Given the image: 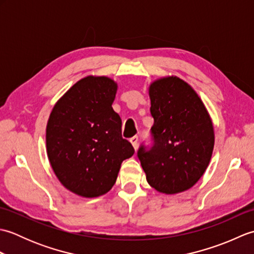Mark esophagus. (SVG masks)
I'll return each mask as SVG.
<instances>
[{"label": "esophagus", "instance_id": "esophagus-1", "mask_svg": "<svg viewBox=\"0 0 254 254\" xmlns=\"http://www.w3.org/2000/svg\"><path fill=\"white\" fill-rule=\"evenodd\" d=\"M130 142L132 143V145H133V147H134V149H137V144H138V136H133V137H131L130 138Z\"/></svg>", "mask_w": 254, "mask_h": 254}]
</instances>
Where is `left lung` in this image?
Wrapping results in <instances>:
<instances>
[{
	"label": "left lung",
	"mask_w": 254,
	"mask_h": 254,
	"mask_svg": "<svg viewBox=\"0 0 254 254\" xmlns=\"http://www.w3.org/2000/svg\"><path fill=\"white\" fill-rule=\"evenodd\" d=\"M149 97L152 143H142L137 157L150 187L166 194L186 191L199 180L212 157V120L191 86L176 76L154 82Z\"/></svg>",
	"instance_id": "1"
}]
</instances>
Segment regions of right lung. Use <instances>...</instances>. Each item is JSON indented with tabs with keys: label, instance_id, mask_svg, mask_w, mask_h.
<instances>
[{
	"label": "right lung",
	"instance_id": "obj_1",
	"mask_svg": "<svg viewBox=\"0 0 254 254\" xmlns=\"http://www.w3.org/2000/svg\"><path fill=\"white\" fill-rule=\"evenodd\" d=\"M117 84L87 76L57 102L47 124V153L58 179L85 197L107 193L122 161L134 154L122 137V121L112 109Z\"/></svg>",
	"mask_w": 254,
	"mask_h": 254
}]
</instances>
